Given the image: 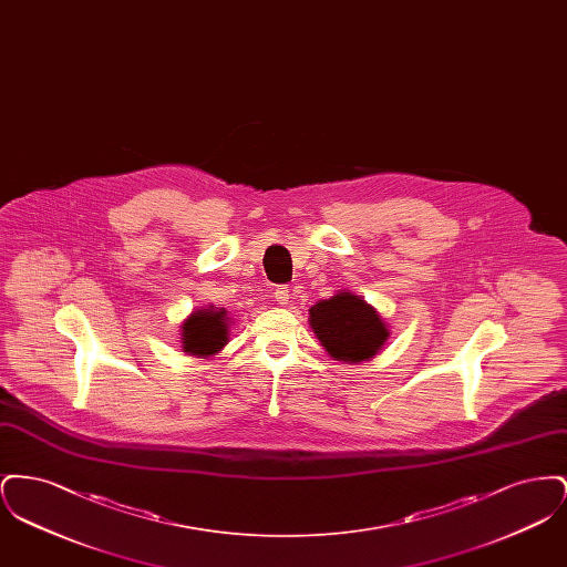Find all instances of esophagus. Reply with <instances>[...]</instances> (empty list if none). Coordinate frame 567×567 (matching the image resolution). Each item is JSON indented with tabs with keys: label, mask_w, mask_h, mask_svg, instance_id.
<instances>
[{
	"label": "esophagus",
	"mask_w": 567,
	"mask_h": 567,
	"mask_svg": "<svg viewBox=\"0 0 567 567\" xmlns=\"http://www.w3.org/2000/svg\"><path fill=\"white\" fill-rule=\"evenodd\" d=\"M289 296H291V289L287 285H278L276 291H274V299L278 303H289Z\"/></svg>",
	"instance_id": "34e87169"
}]
</instances>
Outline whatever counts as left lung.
Listing matches in <instances>:
<instances>
[{
  "instance_id": "obj_1",
  "label": "left lung",
  "mask_w": 567,
  "mask_h": 567,
  "mask_svg": "<svg viewBox=\"0 0 567 567\" xmlns=\"http://www.w3.org/2000/svg\"><path fill=\"white\" fill-rule=\"evenodd\" d=\"M310 324L331 357L351 363L372 359L389 338L377 310L351 293H338L315 303Z\"/></svg>"
}]
</instances>
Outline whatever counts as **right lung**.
<instances>
[{"mask_svg": "<svg viewBox=\"0 0 567 567\" xmlns=\"http://www.w3.org/2000/svg\"><path fill=\"white\" fill-rule=\"evenodd\" d=\"M225 310H197L183 324V351L189 354H215L227 344Z\"/></svg>", "mask_w": 567, "mask_h": 567, "instance_id": "1", "label": "right lung"}]
</instances>
